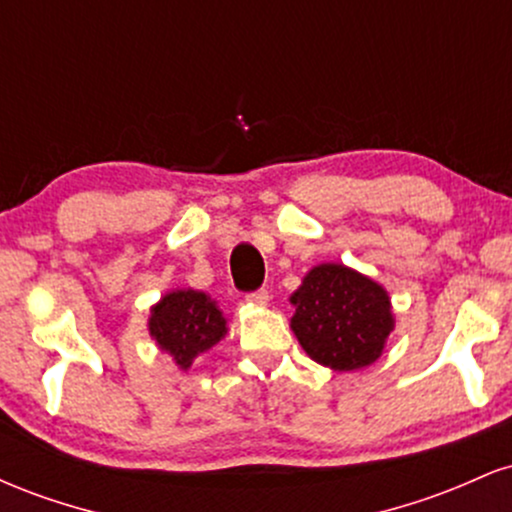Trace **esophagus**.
<instances>
[{"instance_id": "34e87169", "label": "esophagus", "mask_w": 512, "mask_h": 512, "mask_svg": "<svg viewBox=\"0 0 512 512\" xmlns=\"http://www.w3.org/2000/svg\"><path fill=\"white\" fill-rule=\"evenodd\" d=\"M248 303H250V305H260V308H264V305L269 303V291L260 289V291L248 293Z\"/></svg>"}]
</instances>
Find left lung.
I'll return each mask as SVG.
<instances>
[{
  "label": "left lung",
  "mask_w": 512,
  "mask_h": 512,
  "mask_svg": "<svg viewBox=\"0 0 512 512\" xmlns=\"http://www.w3.org/2000/svg\"><path fill=\"white\" fill-rule=\"evenodd\" d=\"M291 330L320 366L351 373L373 366L395 330L390 293L342 262H322L291 293Z\"/></svg>",
  "instance_id": "1"
}]
</instances>
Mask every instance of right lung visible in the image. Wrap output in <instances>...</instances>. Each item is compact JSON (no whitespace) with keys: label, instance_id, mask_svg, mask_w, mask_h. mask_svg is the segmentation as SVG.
<instances>
[{"label":"right lung","instance_id":"obj_1","mask_svg":"<svg viewBox=\"0 0 512 512\" xmlns=\"http://www.w3.org/2000/svg\"><path fill=\"white\" fill-rule=\"evenodd\" d=\"M149 334L180 370H190L199 356L228 334V320L214 298L195 289H173L151 305Z\"/></svg>","mask_w":512,"mask_h":512}]
</instances>
